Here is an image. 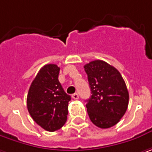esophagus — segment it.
Wrapping results in <instances>:
<instances>
[{"label": "esophagus", "mask_w": 152, "mask_h": 152, "mask_svg": "<svg viewBox=\"0 0 152 152\" xmlns=\"http://www.w3.org/2000/svg\"><path fill=\"white\" fill-rule=\"evenodd\" d=\"M72 98H73L74 100H78V99H79V94H77V93L73 94H72Z\"/></svg>", "instance_id": "esophagus-1"}]
</instances>
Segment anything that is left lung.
Wrapping results in <instances>:
<instances>
[{"instance_id":"8db88e82","label":"left lung","mask_w":152,"mask_h":152,"mask_svg":"<svg viewBox=\"0 0 152 152\" xmlns=\"http://www.w3.org/2000/svg\"><path fill=\"white\" fill-rule=\"evenodd\" d=\"M91 90L86 107L90 121L100 128L116 125L126 112L129 94L126 83L117 69L102 60L84 65Z\"/></svg>"}]
</instances>
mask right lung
Here are the masks:
<instances>
[{"label": "right lung", "mask_w": 152, "mask_h": 152, "mask_svg": "<svg viewBox=\"0 0 152 152\" xmlns=\"http://www.w3.org/2000/svg\"><path fill=\"white\" fill-rule=\"evenodd\" d=\"M60 68L46 64L39 69L32 81L26 98L27 109L43 129L55 132L67 121L68 104L70 96L58 81Z\"/></svg>", "instance_id": "add662e5"}]
</instances>
